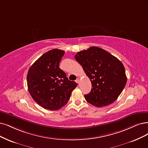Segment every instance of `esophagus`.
<instances>
[{
    "mask_svg": "<svg viewBox=\"0 0 148 148\" xmlns=\"http://www.w3.org/2000/svg\"><path fill=\"white\" fill-rule=\"evenodd\" d=\"M79 81H80L79 78H77V79L75 80V82H77V84H79Z\"/></svg>",
    "mask_w": 148,
    "mask_h": 148,
    "instance_id": "1",
    "label": "esophagus"
}]
</instances>
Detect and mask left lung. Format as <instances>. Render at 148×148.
<instances>
[{
  "instance_id": "1",
  "label": "left lung",
  "mask_w": 148,
  "mask_h": 148,
  "mask_svg": "<svg viewBox=\"0 0 148 148\" xmlns=\"http://www.w3.org/2000/svg\"><path fill=\"white\" fill-rule=\"evenodd\" d=\"M75 58L91 82L92 88L84 96L86 101L97 107L115 101L127 82L123 63L111 53L95 46L77 52Z\"/></svg>"
}]
</instances>
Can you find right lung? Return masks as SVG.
<instances>
[{
    "instance_id": "obj_1",
    "label": "right lung",
    "mask_w": 148,
    "mask_h": 148,
    "mask_svg": "<svg viewBox=\"0 0 148 148\" xmlns=\"http://www.w3.org/2000/svg\"><path fill=\"white\" fill-rule=\"evenodd\" d=\"M64 51L54 49L44 53L33 64L27 73V86L34 100L50 110L61 108L68 102L77 86L70 81L59 68Z\"/></svg>"
}]
</instances>
